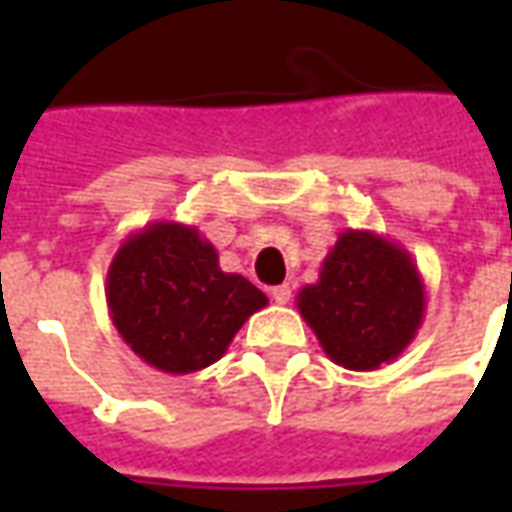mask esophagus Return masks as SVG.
I'll list each match as a JSON object with an SVG mask.
<instances>
[{
  "instance_id": "esophagus-1",
  "label": "esophagus",
  "mask_w": 512,
  "mask_h": 512,
  "mask_svg": "<svg viewBox=\"0 0 512 512\" xmlns=\"http://www.w3.org/2000/svg\"><path fill=\"white\" fill-rule=\"evenodd\" d=\"M290 288L288 285H277V288H271V299H274V304H288L290 301Z\"/></svg>"
}]
</instances>
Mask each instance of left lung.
<instances>
[{"label":"left lung","mask_w":512,"mask_h":512,"mask_svg":"<svg viewBox=\"0 0 512 512\" xmlns=\"http://www.w3.org/2000/svg\"><path fill=\"white\" fill-rule=\"evenodd\" d=\"M425 282L406 249L373 230H345L296 307L334 365L378 370L406 351L425 318Z\"/></svg>","instance_id":"obj_1"}]
</instances>
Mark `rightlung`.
I'll use <instances>...</instances> for the list:
<instances>
[{"mask_svg":"<svg viewBox=\"0 0 512 512\" xmlns=\"http://www.w3.org/2000/svg\"><path fill=\"white\" fill-rule=\"evenodd\" d=\"M106 304L117 334L145 365L186 376L219 362L268 299L241 274H224L197 227L153 222L112 257Z\"/></svg>","mask_w":512,"mask_h":512,"instance_id":"obj_1","label":"right lung"}]
</instances>
